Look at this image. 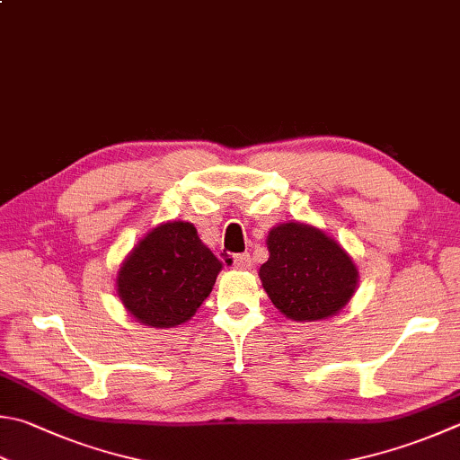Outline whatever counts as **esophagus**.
<instances>
[{"instance_id":"34e87169","label":"esophagus","mask_w":460,"mask_h":460,"mask_svg":"<svg viewBox=\"0 0 460 460\" xmlns=\"http://www.w3.org/2000/svg\"><path fill=\"white\" fill-rule=\"evenodd\" d=\"M234 266L240 268V270H246V268L252 266V258H250V254H234Z\"/></svg>"}]
</instances>
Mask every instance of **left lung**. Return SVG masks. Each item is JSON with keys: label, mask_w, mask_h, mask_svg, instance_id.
I'll return each mask as SVG.
<instances>
[{"label": "left lung", "mask_w": 460, "mask_h": 460, "mask_svg": "<svg viewBox=\"0 0 460 460\" xmlns=\"http://www.w3.org/2000/svg\"><path fill=\"white\" fill-rule=\"evenodd\" d=\"M266 244L270 258L260 266V280L282 314L310 323L336 314L350 300L357 266L324 232L286 222L270 230Z\"/></svg>", "instance_id": "obj_1"}]
</instances>
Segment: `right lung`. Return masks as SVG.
Here are the masks:
<instances>
[{
    "mask_svg": "<svg viewBox=\"0 0 460 460\" xmlns=\"http://www.w3.org/2000/svg\"><path fill=\"white\" fill-rule=\"evenodd\" d=\"M222 262L188 222L154 228L118 274V294L136 320L172 328L194 316L210 296Z\"/></svg>",
    "mask_w": 460,
    "mask_h": 460,
    "instance_id": "right-lung-1",
    "label": "right lung"
}]
</instances>
